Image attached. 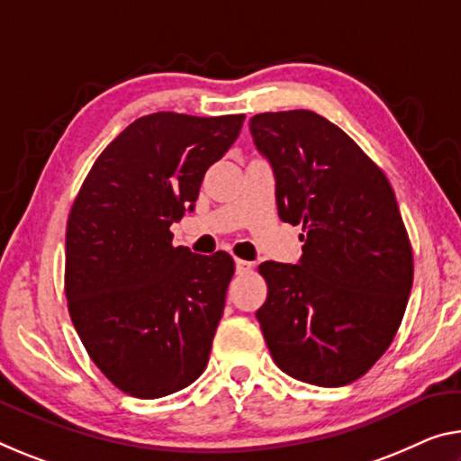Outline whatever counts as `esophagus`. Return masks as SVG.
<instances>
[{"mask_svg": "<svg viewBox=\"0 0 461 461\" xmlns=\"http://www.w3.org/2000/svg\"><path fill=\"white\" fill-rule=\"evenodd\" d=\"M252 268V262H248V260H242V258H236V270L240 275L242 273H248V270Z\"/></svg>", "mask_w": 461, "mask_h": 461, "instance_id": "obj_1", "label": "esophagus"}]
</instances>
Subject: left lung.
Segmentation results:
<instances>
[{"instance_id": "obj_1", "label": "left lung", "mask_w": 461, "mask_h": 461, "mask_svg": "<svg viewBox=\"0 0 461 461\" xmlns=\"http://www.w3.org/2000/svg\"><path fill=\"white\" fill-rule=\"evenodd\" d=\"M250 133L275 172L279 217L303 225L299 265L258 267L267 347L299 382L347 385L388 350L412 289L396 196L367 153L316 113H262Z\"/></svg>"}]
</instances>
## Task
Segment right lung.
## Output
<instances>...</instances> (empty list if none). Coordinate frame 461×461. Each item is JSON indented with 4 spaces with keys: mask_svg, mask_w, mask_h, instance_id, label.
Wrapping results in <instances>:
<instances>
[{
    "mask_svg": "<svg viewBox=\"0 0 461 461\" xmlns=\"http://www.w3.org/2000/svg\"><path fill=\"white\" fill-rule=\"evenodd\" d=\"M244 114L141 116L100 153L65 233V295L90 359L116 388L151 400L207 367L233 276L228 252L172 244L209 166Z\"/></svg>",
    "mask_w": 461,
    "mask_h": 461,
    "instance_id": "1",
    "label": "right lung"
}]
</instances>
